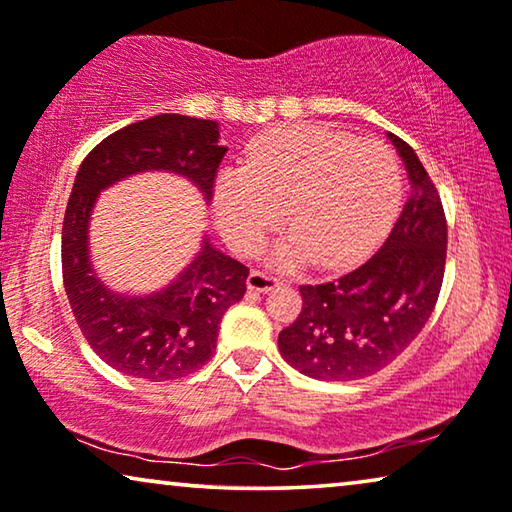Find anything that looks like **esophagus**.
Instances as JSON below:
<instances>
[{
    "label": "esophagus",
    "instance_id": "esophagus-1",
    "mask_svg": "<svg viewBox=\"0 0 512 512\" xmlns=\"http://www.w3.org/2000/svg\"><path fill=\"white\" fill-rule=\"evenodd\" d=\"M280 285H283V283H280L278 278L266 276V273H262V271H250V276H248V290L250 292L266 294V292L276 290V287H280Z\"/></svg>",
    "mask_w": 512,
    "mask_h": 512
}]
</instances>
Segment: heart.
<instances>
[{
	"label": "heart",
	"mask_w": 512,
	"mask_h": 512,
	"mask_svg": "<svg viewBox=\"0 0 512 512\" xmlns=\"http://www.w3.org/2000/svg\"><path fill=\"white\" fill-rule=\"evenodd\" d=\"M401 194L397 157L380 143L320 125L283 127L259 139L243 167L215 176L213 206L225 239L255 255L278 227L285 269L315 259L336 269L357 262L383 234Z\"/></svg>",
	"instance_id": "b5f03b06"
}]
</instances>
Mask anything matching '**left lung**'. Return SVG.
Here are the masks:
<instances>
[{
    "label": "left lung",
    "mask_w": 512,
    "mask_h": 512,
    "mask_svg": "<svg viewBox=\"0 0 512 512\" xmlns=\"http://www.w3.org/2000/svg\"><path fill=\"white\" fill-rule=\"evenodd\" d=\"M410 178L390 236L355 271L322 285H301L299 318L278 334L290 366L315 380H359L392 364L434 311L443 285L448 222L438 190L415 150L387 134Z\"/></svg>",
    "instance_id": "1"
}]
</instances>
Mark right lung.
Here are the masks:
<instances>
[{
    "label": "right lung",
    "mask_w": 512,
    "mask_h": 512,
    "mask_svg": "<svg viewBox=\"0 0 512 512\" xmlns=\"http://www.w3.org/2000/svg\"><path fill=\"white\" fill-rule=\"evenodd\" d=\"M215 120L162 113L106 136L78 169L62 222V278L69 306L90 348L115 371L153 383L199 371L213 357L222 315L246 294L248 266L208 239L160 292L118 294L92 269L90 213L99 192L143 171H171L206 201L227 148Z\"/></svg>",
    "instance_id": "1"
}]
</instances>
